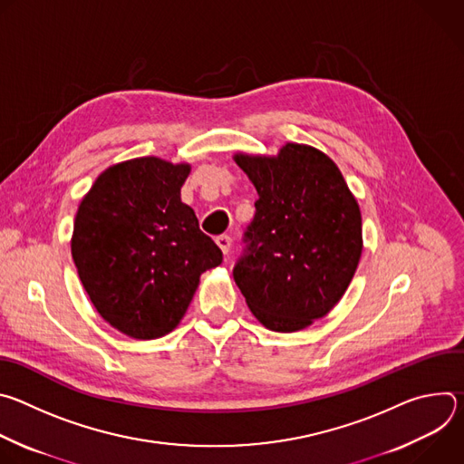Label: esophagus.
Instances as JSON below:
<instances>
[{"label": "esophagus", "instance_id": "1", "mask_svg": "<svg viewBox=\"0 0 464 464\" xmlns=\"http://www.w3.org/2000/svg\"><path fill=\"white\" fill-rule=\"evenodd\" d=\"M217 244H218V247L222 249V253H224V255H227V253H229L231 238H229L227 235H220V237H217Z\"/></svg>", "mask_w": 464, "mask_h": 464}]
</instances>
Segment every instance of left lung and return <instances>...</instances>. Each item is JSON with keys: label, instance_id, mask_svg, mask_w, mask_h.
I'll return each instance as SVG.
<instances>
[{"label": "left lung", "instance_id": "obj_1", "mask_svg": "<svg viewBox=\"0 0 464 464\" xmlns=\"http://www.w3.org/2000/svg\"><path fill=\"white\" fill-rule=\"evenodd\" d=\"M258 200L233 277L253 315L295 333L345 294L362 255V215L336 163L288 143L277 158L235 156Z\"/></svg>", "mask_w": 464, "mask_h": 464}]
</instances>
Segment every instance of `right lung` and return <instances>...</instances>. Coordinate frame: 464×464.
I'll list each match as a JSON object with an SVG mask.
<instances>
[{
	"label": "right lung",
	"instance_id": "right-lung-1",
	"mask_svg": "<svg viewBox=\"0 0 464 464\" xmlns=\"http://www.w3.org/2000/svg\"><path fill=\"white\" fill-rule=\"evenodd\" d=\"M188 165L138 158L106 169L79 206L72 255L93 306L136 340L169 334L222 251L179 198Z\"/></svg>",
	"mask_w": 464,
	"mask_h": 464
}]
</instances>
